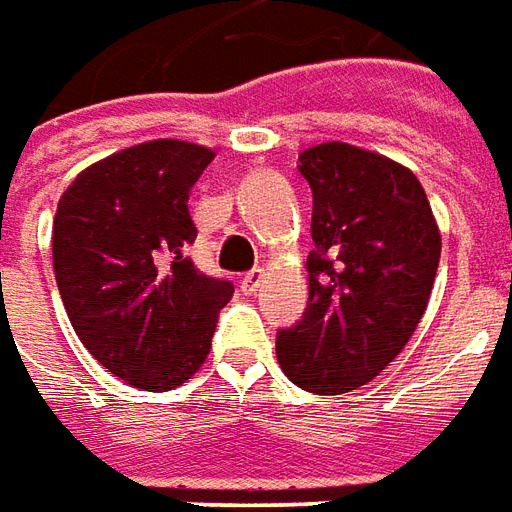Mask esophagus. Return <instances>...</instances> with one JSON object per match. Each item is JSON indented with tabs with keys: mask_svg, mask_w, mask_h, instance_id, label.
Here are the masks:
<instances>
[{
	"mask_svg": "<svg viewBox=\"0 0 512 512\" xmlns=\"http://www.w3.org/2000/svg\"><path fill=\"white\" fill-rule=\"evenodd\" d=\"M262 281H264V270H250V273L242 275V281H239V289H242L245 295H253V292H259Z\"/></svg>",
	"mask_w": 512,
	"mask_h": 512,
	"instance_id": "34e87169",
	"label": "esophagus"
}]
</instances>
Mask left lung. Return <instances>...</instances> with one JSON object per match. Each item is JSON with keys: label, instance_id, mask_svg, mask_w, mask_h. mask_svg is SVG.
I'll list each match as a JSON object with an SVG mask.
<instances>
[{"label": "left lung", "instance_id": "obj_1", "mask_svg": "<svg viewBox=\"0 0 512 512\" xmlns=\"http://www.w3.org/2000/svg\"><path fill=\"white\" fill-rule=\"evenodd\" d=\"M311 187L308 308L278 331L284 375L303 391L344 394L380 375L422 320L441 234L411 170L394 159L320 143L300 154Z\"/></svg>", "mask_w": 512, "mask_h": 512}]
</instances>
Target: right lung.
Here are the masks:
<instances>
[{
  "instance_id": "add662e5",
  "label": "right lung",
  "mask_w": 512,
  "mask_h": 512,
  "mask_svg": "<svg viewBox=\"0 0 512 512\" xmlns=\"http://www.w3.org/2000/svg\"><path fill=\"white\" fill-rule=\"evenodd\" d=\"M215 151L187 140L123 148L76 176L52 231L57 289L79 342L134 389L190 380L212 350L231 281L198 273L190 190Z\"/></svg>"
}]
</instances>
